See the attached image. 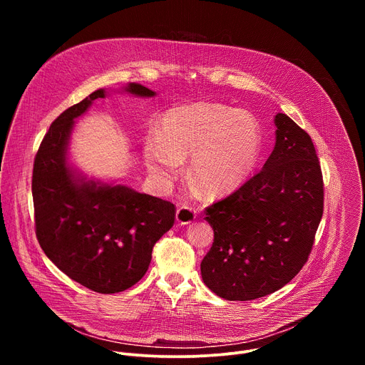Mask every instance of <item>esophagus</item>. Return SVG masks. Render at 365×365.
<instances>
[{
    "mask_svg": "<svg viewBox=\"0 0 365 365\" xmlns=\"http://www.w3.org/2000/svg\"><path fill=\"white\" fill-rule=\"evenodd\" d=\"M195 218H196V212H195V210H192L190 206H180L176 211V220L180 225H187V224L193 222Z\"/></svg>",
    "mask_w": 365,
    "mask_h": 365,
    "instance_id": "obj_1",
    "label": "esophagus"
}]
</instances>
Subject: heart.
<instances>
[{
  "instance_id": "1",
  "label": "heart",
  "mask_w": 365,
  "mask_h": 365,
  "mask_svg": "<svg viewBox=\"0 0 365 365\" xmlns=\"http://www.w3.org/2000/svg\"><path fill=\"white\" fill-rule=\"evenodd\" d=\"M263 148V134L255 117L212 102H196L165 114L160 135L144 143L150 175L170 183L180 165L190 158V182L211 196L240 187L254 172Z\"/></svg>"
}]
</instances>
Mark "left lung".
<instances>
[{"label":"left lung","mask_w":365,"mask_h":365,"mask_svg":"<svg viewBox=\"0 0 365 365\" xmlns=\"http://www.w3.org/2000/svg\"><path fill=\"white\" fill-rule=\"evenodd\" d=\"M263 169L205 210L214 242L203 283L227 300H252L287 284L304 266L324 214V179L310 135L286 114Z\"/></svg>","instance_id":"1"}]
</instances>
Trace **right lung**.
<instances>
[{
    "mask_svg": "<svg viewBox=\"0 0 365 365\" xmlns=\"http://www.w3.org/2000/svg\"><path fill=\"white\" fill-rule=\"evenodd\" d=\"M125 91L154 95L138 83ZM103 96V89L92 92L51 123L34 158L31 192L36 237L44 254L72 280L110 294L145 274L154 244L175 224L176 206L124 185L75 178L66 163L73 120Z\"/></svg>",
    "mask_w": 365,
    "mask_h": 365,
    "instance_id": "right-lung-1",
    "label": "right lung"
}]
</instances>
